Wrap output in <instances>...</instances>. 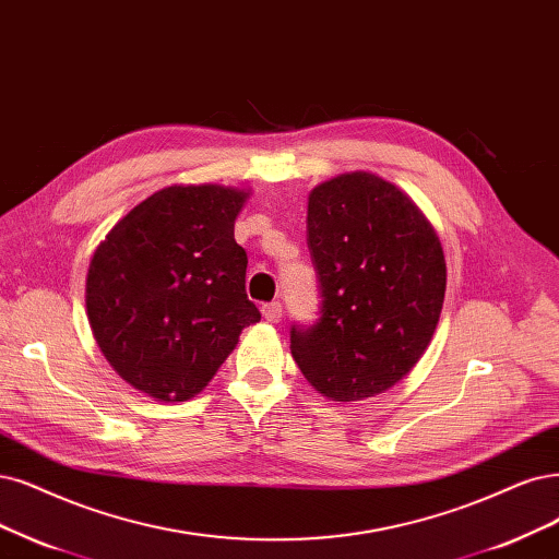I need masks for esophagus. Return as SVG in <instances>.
Returning <instances> with one entry per match:
<instances>
[{
    "instance_id": "1",
    "label": "esophagus",
    "mask_w": 559,
    "mask_h": 559,
    "mask_svg": "<svg viewBox=\"0 0 559 559\" xmlns=\"http://www.w3.org/2000/svg\"><path fill=\"white\" fill-rule=\"evenodd\" d=\"M262 316H264L266 322H281V318H283V306H281V301L264 304V306H262Z\"/></svg>"
}]
</instances>
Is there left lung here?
Listing matches in <instances>:
<instances>
[{"label": "left lung", "instance_id": "left-lung-1", "mask_svg": "<svg viewBox=\"0 0 559 559\" xmlns=\"http://www.w3.org/2000/svg\"><path fill=\"white\" fill-rule=\"evenodd\" d=\"M306 241L322 301L311 326L293 324V357L326 399L382 394L421 359L438 326L442 243L415 202L370 173L316 186Z\"/></svg>", "mask_w": 559, "mask_h": 559}]
</instances>
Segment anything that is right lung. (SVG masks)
<instances>
[{"instance_id":"1","label":"right lung","mask_w":559,"mask_h":559,"mask_svg":"<svg viewBox=\"0 0 559 559\" xmlns=\"http://www.w3.org/2000/svg\"><path fill=\"white\" fill-rule=\"evenodd\" d=\"M248 193L168 186L123 216L96 248L87 318L121 380L156 401H189L210 384L260 311L246 297L235 218Z\"/></svg>"}]
</instances>
